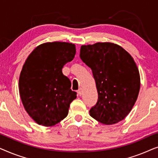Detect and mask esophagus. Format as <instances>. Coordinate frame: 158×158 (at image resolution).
I'll use <instances>...</instances> for the list:
<instances>
[{
    "mask_svg": "<svg viewBox=\"0 0 158 158\" xmlns=\"http://www.w3.org/2000/svg\"><path fill=\"white\" fill-rule=\"evenodd\" d=\"M77 94H78L80 96H81L82 95H83V90H82V88H79V90H77Z\"/></svg>",
    "mask_w": 158,
    "mask_h": 158,
    "instance_id": "obj_1",
    "label": "esophagus"
}]
</instances>
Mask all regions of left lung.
Listing matches in <instances>:
<instances>
[{"label": "left lung", "mask_w": 158, "mask_h": 158, "mask_svg": "<svg viewBox=\"0 0 158 158\" xmlns=\"http://www.w3.org/2000/svg\"><path fill=\"white\" fill-rule=\"evenodd\" d=\"M80 57L92 70L98 91L90 116L106 125L124 119L135 105L140 88L139 70L132 57L119 45L98 42L82 45Z\"/></svg>", "instance_id": "left-lung-1"}]
</instances>
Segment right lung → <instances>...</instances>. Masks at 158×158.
Returning a JSON list of instances; mask_svg holds the SVG:
<instances>
[{
  "label": "right lung",
  "mask_w": 158,
  "mask_h": 158,
  "mask_svg": "<svg viewBox=\"0 0 158 158\" xmlns=\"http://www.w3.org/2000/svg\"><path fill=\"white\" fill-rule=\"evenodd\" d=\"M76 49L72 43L54 42L39 45L23 65L19 85L23 107L38 124L54 126L68 116L76 98L62 69L72 61Z\"/></svg>",
  "instance_id": "add662e5"
}]
</instances>
